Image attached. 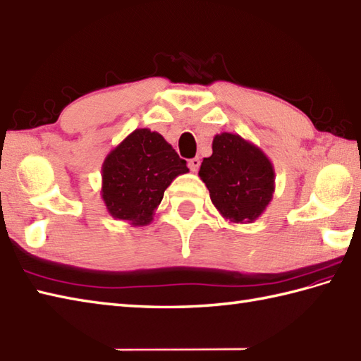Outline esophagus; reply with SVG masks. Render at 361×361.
Segmentation results:
<instances>
[{
	"mask_svg": "<svg viewBox=\"0 0 361 361\" xmlns=\"http://www.w3.org/2000/svg\"><path fill=\"white\" fill-rule=\"evenodd\" d=\"M200 165H201V160L197 159V157L188 160V168H190V170L193 171V173H196L197 170H200Z\"/></svg>",
	"mask_w": 361,
	"mask_h": 361,
	"instance_id": "1",
	"label": "esophagus"
}]
</instances>
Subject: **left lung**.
I'll use <instances>...</instances> for the list:
<instances>
[{
  "label": "left lung",
  "instance_id": "left-lung-1",
  "mask_svg": "<svg viewBox=\"0 0 361 361\" xmlns=\"http://www.w3.org/2000/svg\"><path fill=\"white\" fill-rule=\"evenodd\" d=\"M212 156L201 164L200 178L224 219L247 224L267 210L276 188V173L267 154L238 134L213 137Z\"/></svg>",
  "mask_w": 361,
  "mask_h": 361
}]
</instances>
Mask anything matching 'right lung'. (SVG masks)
<instances>
[{"label":"right lung","mask_w":361,"mask_h":361,"mask_svg":"<svg viewBox=\"0 0 361 361\" xmlns=\"http://www.w3.org/2000/svg\"><path fill=\"white\" fill-rule=\"evenodd\" d=\"M187 161L159 132L135 129L107 154L101 168V197L110 216L130 226L152 221L165 190Z\"/></svg>","instance_id":"obj_1"}]
</instances>
